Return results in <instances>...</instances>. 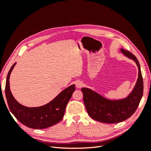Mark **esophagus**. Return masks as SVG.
<instances>
[{
  "label": "esophagus",
  "instance_id": "obj_1",
  "mask_svg": "<svg viewBox=\"0 0 151 151\" xmlns=\"http://www.w3.org/2000/svg\"><path fill=\"white\" fill-rule=\"evenodd\" d=\"M83 83H82V81H76V85L77 88H81V87L83 86Z\"/></svg>",
  "mask_w": 151,
  "mask_h": 151
}]
</instances>
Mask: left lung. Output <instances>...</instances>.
I'll use <instances>...</instances> for the list:
<instances>
[{
  "label": "left lung",
  "instance_id": "obj_1",
  "mask_svg": "<svg viewBox=\"0 0 151 151\" xmlns=\"http://www.w3.org/2000/svg\"><path fill=\"white\" fill-rule=\"evenodd\" d=\"M120 52L123 55L134 60L139 70L136 84L126 98L110 99L89 88L81 89L84 103L89 115L93 119L102 123H116L128 119L135 113L142 98L143 79L137 58L134 55L123 48H120Z\"/></svg>",
  "mask_w": 151,
  "mask_h": 151
}]
</instances>
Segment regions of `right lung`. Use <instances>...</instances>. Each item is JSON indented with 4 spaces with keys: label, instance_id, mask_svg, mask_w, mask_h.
Returning <instances> with one entry per match:
<instances>
[{
    "label": "right lung",
    "instance_id": "right-lung-1",
    "mask_svg": "<svg viewBox=\"0 0 151 151\" xmlns=\"http://www.w3.org/2000/svg\"><path fill=\"white\" fill-rule=\"evenodd\" d=\"M16 64V62L14 63L8 72L5 89L11 112L21 123L31 129H43L57 124L64 116L67 104L76 89L75 84L63 89L51 101L43 106H25L16 101L10 89V75Z\"/></svg>",
    "mask_w": 151,
    "mask_h": 151
}]
</instances>
